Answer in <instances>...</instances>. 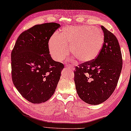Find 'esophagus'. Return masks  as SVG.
<instances>
[{
	"label": "esophagus",
	"mask_w": 131,
	"mask_h": 131,
	"mask_svg": "<svg viewBox=\"0 0 131 131\" xmlns=\"http://www.w3.org/2000/svg\"><path fill=\"white\" fill-rule=\"evenodd\" d=\"M66 67L67 69H69V70H71V69H73L74 67L73 66H71L70 65H68V64H67V65L66 66Z\"/></svg>",
	"instance_id": "34e87169"
}]
</instances>
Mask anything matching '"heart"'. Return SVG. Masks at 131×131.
<instances>
[{
  "instance_id": "b5f03b06",
  "label": "heart",
  "mask_w": 131,
  "mask_h": 131,
  "mask_svg": "<svg viewBox=\"0 0 131 131\" xmlns=\"http://www.w3.org/2000/svg\"><path fill=\"white\" fill-rule=\"evenodd\" d=\"M104 36L98 27L89 25H74L63 28L60 34H54L49 40L51 56L57 61L71 53L80 61L89 62L95 59L101 51Z\"/></svg>"
}]
</instances>
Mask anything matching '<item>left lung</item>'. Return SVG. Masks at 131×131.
Masks as SVG:
<instances>
[{
    "label": "left lung",
    "instance_id": "left-lung-1",
    "mask_svg": "<svg viewBox=\"0 0 131 131\" xmlns=\"http://www.w3.org/2000/svg\"><path fill=\"white\" fill-rule=\"evenodd\" d=\"M104 40L96 59L75 67L74 81L77 92L83 102L99 104L112 95L117 85L123 59L116 36L101 26Z\"/></svg>",
    "mask_w": 131,
    "mask_h": 131
}]
</instances>
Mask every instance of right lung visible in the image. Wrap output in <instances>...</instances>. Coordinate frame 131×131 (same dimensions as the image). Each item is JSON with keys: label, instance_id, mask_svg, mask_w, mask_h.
I'll use <instances>...</instances> for the list:
<instances>
[{"label": "right lung", "instance_id": "right-lung-1", "mask_svg": "<svg viewBox=\"0 0 131 131\" xmlns=\"http://www.w3.org/2000/svg\"><path fill=\"white\" fill-rule=\"evenodd\" d=\"M60 27L55 23L35 25L17 38L11 54L13 84L32 103L48 100L54 94L64 65L49 54V40Z\"/></svg>", "mask_w": 131, "mask_h": 131}]
</instances>
